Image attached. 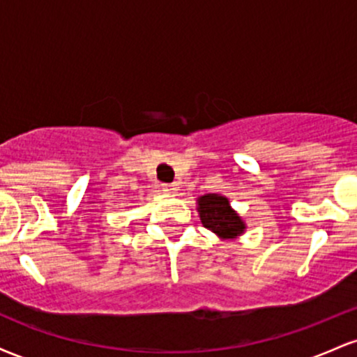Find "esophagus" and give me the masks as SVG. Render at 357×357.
Listing matches in <instances>:
<instances>
[{"label": "esophagus", "instance_id": "34e87169", "mask_svg": "<svg viewBox=\"0 0 357 357\" xmlns=\"http://www.w3.org/2000/svg\"><path fill=\"white\" fill-rule=\"evenodd\" d=\"M179 184L178 183H171V184H162V190L166 192H171V195H174V192H178L179 190Z\"/></svg>", "mask_w": 357, "mask_h": 357}]
</instances>
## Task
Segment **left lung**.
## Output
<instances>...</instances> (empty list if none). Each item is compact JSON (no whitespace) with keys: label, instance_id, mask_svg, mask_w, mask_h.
<instances>
[{"label":"left lung","instance_id":"left-lung-1","mask_svg":"<svg viewBox=\"0 0 357 357\" xmlns=\"http://www.w3.org/2000/svg\"><path fill=\"white\" fill-rule=\"evenodd\" d=\"M203 227L221 240H236L247 230V223L231 208L230 199L218 192H208L196 199Z\"/></svg>","mask_w":357,"mask_h":357}]
</instances>
